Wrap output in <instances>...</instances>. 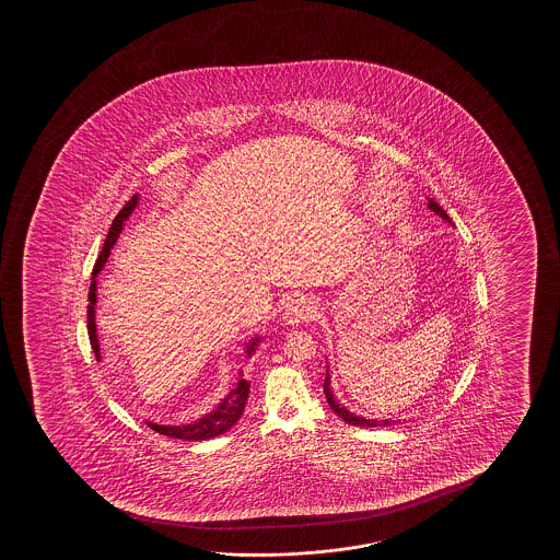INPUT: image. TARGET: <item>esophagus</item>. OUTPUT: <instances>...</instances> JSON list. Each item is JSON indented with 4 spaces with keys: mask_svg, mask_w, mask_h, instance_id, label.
<instances>
[{
    "mask_svg": "<svg viewBox=\"0 0 560 560\" xmlns=\"http://www.w3.org/2000/svg\"><path fill=\"white\" fill-rule=\"evenodd\" d=\"M315 315V306L307 299H292L283 312L284 325L289 327H299L302 323H307Z\"/></svg>",
    "mask_w": 560,
    "mask_h": 560,
    "instance_id": "obj_1",
    "label": "esophagus"
}]
</instances>
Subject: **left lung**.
I'll use <instances>...</instances> for the list:
<instances>
[{"instance_id": "left-lung-1", "label": "left lung", "mask_w": 560, "mask_h": 560, "mask_svg": "<svg viewBox=\"0 0 560 560\" xmlns=\"http://www.w3.org/2000/svg\"><path fill=\"white\" fill-rule=\"evenodd\" d=\"M429 200V202H427V208H429L430 212H434V214L440 215L444 222L452 223L450 215L445 214L444 208L440 207L436 200ZM323 392H325V398L329 401L330 409H332V411H335L342 421L348 422V424H352V427H368V429H376V427H392V424H396V422H401L392 421V419H368V417H361V415L352 413V411H350V409H346L342 404H338L337 399H335V394L330 390L329 365H327V375H325Z\"/></svg>"}]
</instances>
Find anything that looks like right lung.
Wrapping results in <instances>:
<instances>
[{
    "label": "right lung",
    "instance_id": "add662e5",
    "mask_svg": "<svg viewBox=\"0 0 560 560\" xmlns=\"http://www.w3.org/2000/svg\"><path fill=\"white\" fill-rule=\"evenodd\" d=\"M139 202V195H133L131 200L126 202V207L118 212L115 222L108 230L105 245L101 250L100 258L95 261L92 271V284H90V294H88V332H90V342H92L93 352L97 361L101 360L100 338H97V325H95V304H97V276L101 269L105 268L110 250L118 241V235L122 233L124 222L130 218L131 212L136 210ZM260 337H254L245 345L246 358H250L256 352V346L260 345ZM248 392H250V383L245 378H237V383L233 384L230 394L218 404V406L210 411V413L202 415L197 421L187 422V424H159V422L147 421V427H151L154 432L164 434V436L177 438V440H187V442H202V440H210V438L220 436L223 432L235 424L241 419V415L245 411L246 399H248Z\"/></svg>",
    "mask_w": 560,
    "mask_h": 560
}]
</instances>
